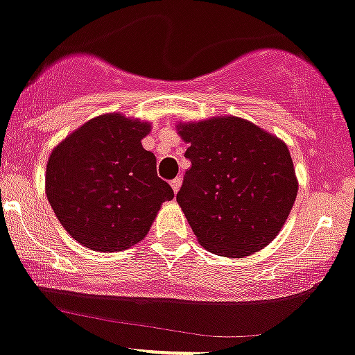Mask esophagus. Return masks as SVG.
Listing matches in <instances>:
<instances>
[{"instance_id":"1","label":"esophagus","mask_w":355,"mask_h":355,"mask_svg":"<svg viewBox=\"0 0 355 355\" xmlns=\"http://www.w3.org/2000/svg\"><path fill=\"white\" fill-rule=\"evenodd\" d=\"M170 185H171V189H173L175 192H178V189H180V185H182V180L178 177L173 178V180L170 182Z\"/></svg>"}]
</instances>
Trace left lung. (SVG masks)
<instances>
[{
  "mask_svg": "<svg viewBox=\"0 0 355 355\" xmlns=\"http://www.w3.org/2000/svg\"><path fill=\"white\" fill-rule=\"evenodd\" d=\"M191 168L177 194L205 250L241 258L265 248L297 198L290 150L277 137L241 118L178 125Z\"/></svg>",
  "mask_w": 355,
  "mask_h": 355,
  "instance_id": "1",
  "label": "left lung"
}]
</instances>
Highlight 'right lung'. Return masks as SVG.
Returning a JSON list of instances; mask_svg holds the SVG:
<instances>
[{
	"label": "right lung",
	"instance_id": "add662e5",
	"mask_svg": "<svg viewBox=\"0 0 355 355\" xmlns=\"http://www.w3.org/2000/svg\"><path fill=\"white\" fill-rule=\"evenodd\" d=\"M149 123L121 114L90 119L58 144L46 164V198L58 222L94 251H121L147 236L173 189L142 147Z\"/></svg>",
	"mask_w": 355,
	"mask_h": 355
}]
</instances>
